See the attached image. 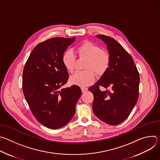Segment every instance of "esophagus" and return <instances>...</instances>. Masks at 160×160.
<instances>
[{"mask_svg":"<svg viewBox=\"0 0 160 160\" xmlns=\"http://www.w3.org/2000/svg\"><path fill=\"white\" fill-rule=\"evenodd\" d=\"M87 90H88V88L87 87H82V92H86V91H87Z\"/></svg>","mask_w":160,"mask_h":160,"instance_id":"esophagus-1","label":"esophagus"}]
</instances>
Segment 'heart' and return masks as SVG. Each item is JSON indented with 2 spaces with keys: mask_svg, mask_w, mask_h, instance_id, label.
Segmentation results:
<instances>
[{
  "mask_svg": "<svg viewBox=\"0 0 160 160\" xmlns=\"http://www.w3.org/2000/svg\"><path fill=\"white\" fill-rule=\"evenodd\" d=\"M80 57L87 58L84 71H77L71 76L70 81L72 84L80 87H85L92 83L95 78V73L101 76L108 70L110 64L109 54L101 49L99 45L90 42L85 41L77 48ZM76 56L72 51H68L62 57V62L68 72L72 73L75 67ZM94 71L93 72V71Z\"/></svg>",
  "mask_w": 160,
  "mask_h": 160,
  "instance_id": "1",
  "label": "heart"
}]
</instances>
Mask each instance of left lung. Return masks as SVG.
Listing matches in <instances>:
<instances>
[{"label":"left lung","instance_id":"left-lung-1","mask_svg":"<svg viewBox=\"0 0 160 160\" xmlns=\"http://www.w3.org/2000/svg\"><path fill=\"white\" fill-rule=\"evenodd\" d=\"M107 45L110 64L107 72L88 90L94 95L92 109L104 123L117 125L127 119L139 98V74L132 56L114 38L97 35ZM100 86L110 90L101 91Z\"/></svg>","mask_w":160,"mask_h":160}]
</instances>
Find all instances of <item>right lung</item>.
Returning <instances> with one entry per match:
<instances>
[{"mask_svg": "<svg viewBox=\"0 0 160 160\" xmlns=\"http://www.w3.org/2000/svg\"><path fill=\"white\" fill-rule=\"evenodd\" d=\"M75 40L57 37L38 43L22 72V90L33 115L51 129L59 128L72 119L82 94L77 85L61 88L69 77L62 57Z\"/></svg>", "mask_w": 160, "mask_h": 160, "instance_id": "right-lung-1", "label": "right lung"}]
</instances>
